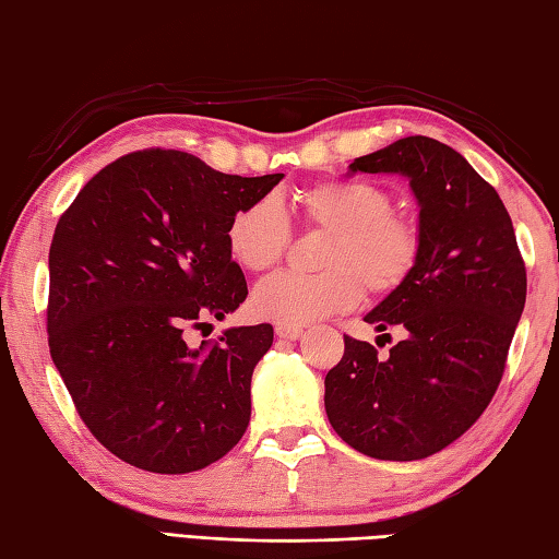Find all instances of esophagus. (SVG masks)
Listing matches in <instances>:
<instances>
[{
    "label": "esophagus",
    "mask_w": 559,
    "mask_h": 559,
    "mask_svg": "<svg viewBox=\"0 0 559 559\" xmlns=\"http://www.w3.org/2000/svg\"><path fill=\"white\" fill-rule=\"evenodd\" d=\"M304 330L299 325H275V335L282 340H299Z\"/></svg>",
    "instance_id": "esophagus-1"
}]
</instances>
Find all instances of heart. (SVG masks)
<instances>
[{"label": "heart", "mask_w": 559, "mask_h": 559, "mask_svg": "<svg viewBox=\"0 0 559 559\" xmlns=\"http://www.w3.org/2000/svg\"><path fill=\"white\" fill-rule=\"evenodd\" d=\"M299 212L313 229L333 231L318 277L282 275L258 284L250 309L277 325H306L352 311L364 284L373 294L403 287L419 260V226L393 212L391 192L369 180H325L299 192ZM292 226L275 198H260L234 214L229 253L248 272H267L287 253Z\"/></svg>", "instance_id": "b5f03b06"}]
</instances>
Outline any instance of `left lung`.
<instances>
[{
    "mask_svg": "<svg viewBox=\"0 0 559 559\" xmlns=\"http://www.w3.org/2000/svg\"><path fill=\"white\" fill-rule=\"evenodd\" d=\"M347 174L409 180L419 260L403 287L364 316L403 340L379 357L345 335L325 376V413L352 449L379 461H419L468 431L492 401L526 304V267L497 190L431 136H405L355 158Z\"/></svg>",
    "mask_w": 559,
    "mask_h": 559,
    "instance_id": "left-lung-1",
    "label": "left lung"
}]
</instances>
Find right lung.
<instances>
[{"label": "right lung", "mask_w": 559, "mask_h": 559, "mask_svg": "<svg viewBox=\"0 0 559 559\" xmlns=\"http://www.w3.org/2000/svg\"><path fill=\"white\" fill-rule=\"evenodd\" d=\"M282 178L229 176L174 150L134 152L98 170L57 222L50 357L79 417L120 461L180 475L241 441L272 325L226 328L200 347L183 330L246 301L226 229Z\"/></svg>", "instance_id": "obj_1"}]
</instances>
